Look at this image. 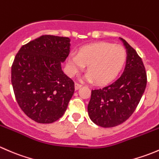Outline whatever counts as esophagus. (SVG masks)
<instances>
[{
	"label": "esophagus",
	"mask_w": 159,
	"mask_h": 159,
	"mask_svg": "<svg viewBox=\"0 0 159 159\" xmlns=\"http://www.w3.org/2000/svg\"><path fill=\"white\" fill-rule=\"evenodd\" d=\"M81 87H82V84H79V83H78V82H76L75 84V89H76V90L79 89Z\"/></svg>",
	"instance_id": "1"
}]
</instances>
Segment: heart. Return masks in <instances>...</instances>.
I'll return each mask as SVG.
<instances>
[{"instance_id": "obj_1", "label": "heart", "mask_w": 159, "mask_h": 159, "mask_svg": "<svg viewBox=\"0 0 159 159\" xmlns=\"http://www.w3.org/2000/svg\"><path fill=\"white\" fill-rule=\"evenodd\" d=\"M126 51L121 45L98 42L82 47L78 54H70L68 57V70L73 76L87 66L85 78L98 84H105L113 80L124 66Z\"/></svg>"}]
</instances>
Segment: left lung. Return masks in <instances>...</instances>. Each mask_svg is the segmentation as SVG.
I'll list each match as a JSON object with an SVG mask.
<instances>
[{"label":"left lung","instance_id":"obj_1","mask_svg":"<svg viewBox=\"0 0 159 159\" xmlns=\"http://www.w3.org/2000/svg\"><path fill=\"white\" fill-rule=\"evenodd\" d=\"M127 51L124 72L116 81L91 91L88 112L94 124L111 128L129 119L137 108L147 84V75L142 58L123 38Z\"/></svg>","mask_w":159,"mask_h":159}]
</instances>
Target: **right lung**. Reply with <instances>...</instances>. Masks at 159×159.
Instances as JSON below:
<instances>
[{
	"mask_svg": "<svg viewBox=\"0 0 159 159\" xmlns=\"http://www.w3.org/2000/svg\"><path fill=\"white\" fill-rule=\"evenodd\" d=\"M70 38L42 35L20 48L11 67L17 104L38 123L48 124L65 114L75 83L61 69L70 52Z\"/></svg>",
	"mask_w": 159,
	"mask_h": 159,
	"instance_id": "add662e5",
	"label": "right lung"
}]
</instances>
